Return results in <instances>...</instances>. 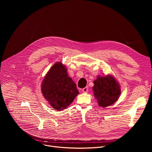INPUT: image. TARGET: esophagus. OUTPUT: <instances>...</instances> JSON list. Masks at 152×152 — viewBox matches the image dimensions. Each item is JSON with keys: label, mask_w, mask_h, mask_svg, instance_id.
<instances>
[{"label": "esophagus", "mask_w": 152, "mask_h": 152, "mask_svg": "<svg viewBox=\"0 0 152 152\" xmlns=\"http://www.w3.org/2000/svg\"><path fill=\"white\" fill-rule=\"evenodd\" d=\"M88 87H85V88H84L82 89V91H83V92H84V93H87V92H88Z\"/></svg>", "instance_id": "1"}]
</instances>
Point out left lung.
I'll use <instances>...</instances> for the list:
<instances>
[{"instance_id":"1","label":"left lung","mask_w":152,"mask_h":152,"mask_svg":"<svg viewBox=\"0 0 152 152\" xmlns=\"http://www.w3.org/2000/svg\"><path fill=\"white\" fill-rule=\"evenodd\" d=\"M94 84L92 90L100 107H108L118 99L121 91L119 84L113 76H98Z\"/></svg>"}]
</instances>
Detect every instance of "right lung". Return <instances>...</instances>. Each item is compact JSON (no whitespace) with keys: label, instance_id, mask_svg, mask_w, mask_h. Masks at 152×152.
Returning a JSON list of instances; mask_svg holds the SVG:
<instances>
[{"label":"right lung","instance_id":"add662e5","mask_svg":"<svg viewBox=\"0 0 152 152\" xmlns=\"http://www.w3.org/2000/svg\"><path fill=\"white\" fill-rule=\"evenodd\" d=\"M66 71L61 63H56L47 73L42 84L44 97L58 111L67 108L79 94L76 84Z\"/></svg>","mask_w":152,"mask_h":152}]
</instances>
